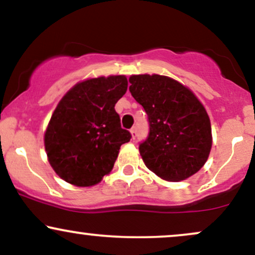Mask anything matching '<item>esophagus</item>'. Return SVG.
Instances as JSON below:
<instances>
[{"instance_id": "esophagus-1", "label": "esophagus", "mask_w": 255, "mask_h": 255, "mask_svg": "<svg viewBox=\"0 0 255 255\" xmlns=\"http://www.w3.org/2000/svg\"><path fill=\"white\" fill-rule=\"evenodd\" d=\"M130 134H131V137H133V139H135L136 135H137V131H136V128H135V127L131 128V129H130Z\"/></svg>"}]
</instances>
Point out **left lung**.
Listing matches in <instances>:
<instances>
[{"label": "left lung", "instance_id": "1", "mask_svg": "<svg viewBox=\"0 0 255 255\" xmlns=\"http://www.w3.org/2000/svg\"><path fill=\"white\" fill-rule=\"evenodd\" d=\"M129 91L142 105L150 131L139 145L145 165L166 181H182L203 168L212 146L211 122L191 90L158 74L131 75Z\"/></svg>", "mask_w": 255, "mask_h": 255}]
</instances>
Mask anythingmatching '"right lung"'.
I'll use <instances>...</instances> for the list:
<instances>
[{
	"instance_id": "add662e5",
	"label": "right lung",
	"mask_w": 255,
	"mask_h": 255,
	"mask_svg": "<svg viewBox=\"0 0 255 255\" xmlns=\"http://www.w3.org/2000/svg\"><path fill=\"white\" fill-rule=\"evenodd\" d=\"M127 86L125 75L87 79L57 104L44 145L52 169L66 182L90 187L111 171L121 145L131 137L115 111Z\"/></svg>"
}]
</instances>
